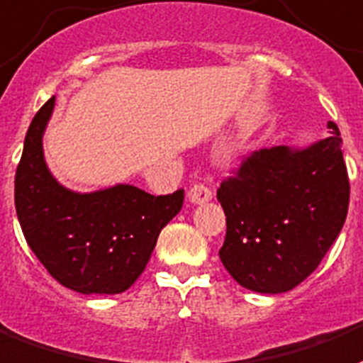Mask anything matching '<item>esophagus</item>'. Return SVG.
Segmentation results:
<instances>
[{
  "mask_svg": "<svg viewBox=\"0 0 363 363\" xmlns=\"http://www.w3.org/2000/svg\"><path fill=\"white\" fill-rule=\"evenodd\" d=\"M212 199V191L203 184H195L189 189V201L191 204H203V203H208Z\"/></svg>",
  "mask_w": 363,
  "mask_h": 363,
  "instance_id": "1",
  "label": "esophagus"
}]
</instances>
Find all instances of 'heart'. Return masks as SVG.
<instances>
[{
  "label": "heart",
  "mask_w": 363,
  "mask_h": 363,
  "mask_svg": "<svg viewBox=\"0 0 363 363\" xmlns=\"http://www.w3.org/2000/svg\"><path fill=\"white\" fill-rule=\"evenodd\" d=\"M245 157V145L243 143H237V145H233L228 151V157H225V160H228V164H239L241 160H243Z\"/></svg>",
  "instance_id": "heart-1"
}]
</instances>
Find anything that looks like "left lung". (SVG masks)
<instances>
[{
    "mask_svg": "<svg viewBox=\"0 0 363 363\" xmlns=\"http://www.w3.org/2000/svg\"><path fill=\"white\" fill-rule=\"evenodd\" d=\"M308 147L256 151L216 197L225 212L220 260L241 287L279 295L306 279L345 225L347 164L340 132Z\"/></svg>",
    "mask_w": 363,
    "mask_h": 363,
    "instance_id": "1",
    "label": "left lung"
}]
</instances>
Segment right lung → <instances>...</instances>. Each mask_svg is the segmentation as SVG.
Returning a JSON list of instances; mask_svg holds the SVG:
<instances>
[{
	"instance_id": "right-lung-1",
	"label": "right lung",
	"mask_w": 363,
	"mask_h": 363,
	"mask_svg": "<svg viewBox=\"0 0 363 363\" xmlns=\"http://www.w3.org/2000/svg\"><path fill=\"white\" fill-rule=\"evenodd\" d=\"M55 95L32 120L15 176L16 216L49 274L82 295H118L135 283L184 189L155 197L130 184L80 193L57 182L43 155Z\"/></svg>"
}]
</instances>
